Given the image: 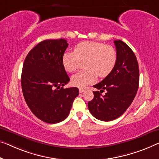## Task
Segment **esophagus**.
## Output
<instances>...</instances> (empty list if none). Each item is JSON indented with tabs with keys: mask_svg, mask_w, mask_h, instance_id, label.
<instances>
[{
	"mask_svg": "<svg viewBox=\"0 0 159 159\" xmlns=\"http://www.w3.org/2000/svg\"><path fill=\"white\" fill-rule=\"evenodd\" d=\"M85 91H86V90L84 89H79V92H80V93H84Z\"/></svg>",
	"mask_w": 159,
	"mask_h": 159,
	"instance_id": "1",
	"label": "esophagus"
}]
</instances>
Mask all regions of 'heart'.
<instances>
[{"label":"heart","mask_w":159,"mask_h":159,"mask_svg":"<svg viewBox=\"0 0 159 159\" xmlns=\"http://www.w3.org/2000/svg\"><path fill=\"white\" fill-rule=\"evenodd\" d=\"M84 61L86 70L71 78L72 84L79 88L93 83L98 75L105 78L109 75L116 64V51L113 47L102 43L84 41L75 46L74 51H66L62 57L64 68L70 73L79 70Z\"/></svg>","instance_id":"obj_1"}]
</instances>
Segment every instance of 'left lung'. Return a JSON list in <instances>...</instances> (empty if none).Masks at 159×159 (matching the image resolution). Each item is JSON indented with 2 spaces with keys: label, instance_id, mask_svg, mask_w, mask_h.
<instances>
[{
  "label": "left lung",
  "instance_id": "1",
  "mask_svg": "<svg viewBox=\"0 0 159 159\" xmlns=\"http://www.w3.org/2000/svg\"><path fill=\"white\" fill-rule=\"evenodd\" d=\"M117 61L114 68L102 81L93 87L94 97L88 107L97 119L110 121L120 116L136 96L139 84V68L136 57L127 44L115 41ZM106 89L105 95L101 93Z\"/></svg>",
  "mask_w": 159,
  "mask_h": 159
}]
</instances>
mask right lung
Here are the masks:
<instances>
[{
    "label": "right lung",
    "instance_id": "1",
    "mask_svg": "<svg viewBox=\"0 0 159 159\" xmlns=\"http://www.w3.org/2000/svg\"><path fill=\"white\" fill-rule=\"evenodd\" d=\"M68 43L65 39L45 40L30 51L21 74L25 101L31 112L48 124H57L69 115L75 87L63 89L69 82L62 63Z\"/></svg>",
    "mask_w": 159,
    "mask_h": 159
}]
</instances>
